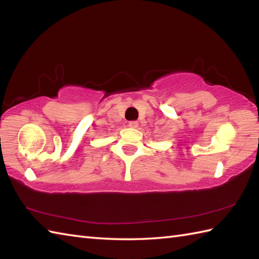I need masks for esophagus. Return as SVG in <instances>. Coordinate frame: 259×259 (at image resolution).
Instances as JSON below:
<instances>
[{"label": "esophagus", "instance_id": "obj_1", "mask_svg": "<svg viewBox=\"0 0 259 259\" xmlns=\"http://www.w3.org/2000/svg\"><path fill=\"white\" fill-rule=\"evenodd\" d=\"M128 126H130V128H138V121H130Z\"/></svg>", "mask_w": 259, "mask_h": 259}]
</instances>
